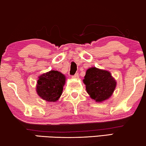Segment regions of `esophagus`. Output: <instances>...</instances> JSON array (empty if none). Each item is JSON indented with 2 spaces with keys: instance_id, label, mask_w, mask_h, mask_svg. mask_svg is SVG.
Wrapping results in <instances>:
<instances>
[{
  "instance_id": "esophagus-1",
  "label": "esophagus",
  "mask_w": 146,
  "mask_h": 146,
  "mask_svg": "<svg viewBox=\"0 0 146 146\" xmlns=\"http://www.w3.org/2000/svg\"><path fill=\"white\" fill-rule=\"evenodd\" d=\"M72 78H75V79H78V78H79L78 74H75L74 76H72Z\"/></svg>"
}]
</instances>
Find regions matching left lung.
I'll use <instances>...</instances> for the list:
<instances>
[{
    "label": "left lung",
    "instance_id": "8db88e82",
    "mask_svg": "<svg viewBox=\"0 0 146 146\" xmlns=\"http://www.w3.org/2000/svg\"><path fill=\"white\" fill-rule=\"evenodd\" d=\"M83 82L91 98L98 103L108 100L116 87V80L109 71L95 67L87 70Z\"/></svg>",
    "mask_w": 146,
    "mask_h": 146
}]
</instances>
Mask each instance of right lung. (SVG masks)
Wrapping results in <instances>:
<instances>
[{
	"mask_svg": "<svg viewBox=\"0 0 146 146\" xmlns=\"http://www.w3.org/2000/svg\"><path fill=\"white\" fill-rule=\"evenodd\" d=\"M65 83L64 74L57 70H51L38 76L36 91L43 100L55 102L62 95Z\"/></svg>",
	"mask_w": 146,
	"mask_h": 146,
	"instance_id": "add662e5",
	"label": "right lung"
}]
</instances>
